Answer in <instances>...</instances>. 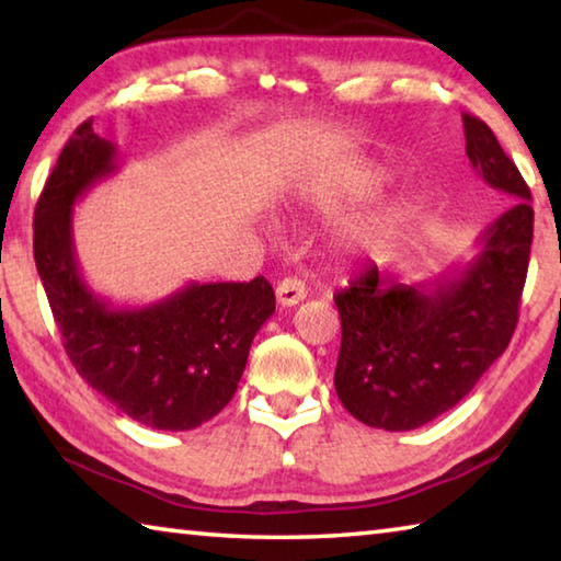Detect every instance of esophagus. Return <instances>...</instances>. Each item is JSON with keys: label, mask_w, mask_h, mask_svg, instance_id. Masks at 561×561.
I'll use <instances>...</instances> for the list:
<instances>
[{"label": "esophagus", "mask_w": 561, "mask_h": 561, "mask_svg": "<svg viewBox=\"0 0 561 561\" xmlns=\"http://www.w3.org/2000/svg\"><path fill=\"white\" fill-rule=\"evenodd\" d=\"M307 299V287H304V282L297 277H287L277 284V301L282 307H294V304H299Z\"/></svg>", "instance_id": "34e87169"}]
</instances>
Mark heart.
<instances>
[{"instance_id":"heart-1","label":"heart","mask_w":561,"mask_h":561,"mask_svg":"<svg viewBox=\"0 0 561 561\" xmlns=\"http://www.w3.org/2000/svg\"><path fill=\"white\" fill-rule=\"evenodd\" d=\"M386 180L388 175L383 170H356V173L336 180L334 185L319 187L314 201L321 210H341V207L358 205L374 197ZM411 217L413 203L408 197L386 201L348 227V247L366 257H383L401 240L405 227L411 225Z\"/></svg>"}]
</instances>
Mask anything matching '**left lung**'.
<instances>
[{"label":"left lung","instance_id":"obj_1","mask_svg":"<svg viewBox=\"0 0 561 561\" xmlns=\"http://www.w3.org/2000/svg\"><path fill=\"white\" fill-rule=\"evenodd\" d=\"M462 126L474 173L510 201L478 237L474 260L411 287L368 267L334 297V386L346 411L371 428L413 431L450 411L515 334L535 227L531 195L488 123L465 113Z\"/></svg>","mask_w":561,"mask_h":561}]
</instances>
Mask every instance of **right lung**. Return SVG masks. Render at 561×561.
<instances>
[{"label":"right lung","instance_id":"right-lung-1","mask_svg":"<svg viewBox=\"0 0 561 561\" xmlns=\"http://www.w3.org/2000/svg\"><path fill=\"white\" fill-rule=\"evenodd\" d=\"M81 123L34 210V260L56 327L81 378L133 421L193 431L232 401L274 291L252 282H190L146 307H113L83 282L73 205L118 170L116 146Z\"/></svg>","mask_w":561,"mask_h":561}]
</instances>
